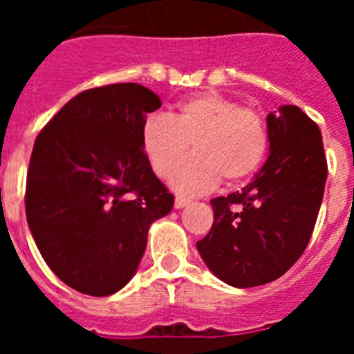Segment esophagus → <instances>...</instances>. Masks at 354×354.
<instances>
[{
    "label": "esophagus",
    "instance_id": "1",
    "mask_svg": "<svg viewBox=\"0 0 354 354\" xmlns=\"http://www.w3.org/2000/svg\"><path fill=\"white\" fill-rule=\"evenodd\" d=\"M189 202H192V200L189 198H184V196H177V198H175V209H183V207H186L187 204H189Z\"/></svg>",
    "mask_w": 354,
    "mask_h": 354
}]
</instances>
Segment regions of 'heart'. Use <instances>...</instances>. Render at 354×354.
<instances>
[{"label": "heart", "mask_w": 354, "mask_h": 354, "mask_svg": "<svg viewBox=\"0 0 354 354\" xmlns=\"http://www.w3.org/2000/svg\"><path fill=\"white\" fill-rule=\"evenodd\" d=\"M192 142L196 154L170 177L184 195L205 193L220 183H239L257 170L268 150L264 118L220 93H202L177 106L174 118L152 113L142 124V147L150 167L167 177Z\"/></svg>", "instance_id": "heart-1"}]
</instances>
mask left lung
<instances>
[{"label":"left lung","instance_id":"left-lung-1","mask_svg":"<svg viewBox=\"0 0 354 354\" xmlns=\"http://www.w3.org/2000/svg\"><path fill=\"white\" fill-rule=\"evenodd\" d=\"M270 156L241 192L211 200L214 223L200 257L239 289L270 283L301 257L321 207L328 165L317 124L298 106L268 115Z\"/></svg>","mask_w":354,"mask_h":354}]
</instances>
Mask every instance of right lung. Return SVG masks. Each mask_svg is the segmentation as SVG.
Instances as JSON below:
<instances>
[{
    "mask_svg": "<svg viewBox=\"0 0 354 354\" xmlns=\"http://www.w3.org/2000/svg\"><path fill=\"white\" fill-rule=\"evenodd\" d=\"M161 99L138 83L77 93L39 133L26 179V220L53 273L88 296L134 277L150 225L174 195L142 147L147 113Z\"/></svg>",
    "mask_w": 354,
    "mask_h": 354,
    "instance_id": "add662e5",
    "label": "right lung"
}]
</instances>
